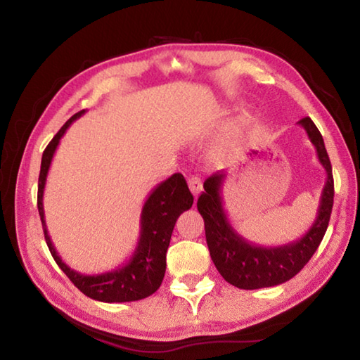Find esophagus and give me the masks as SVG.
<instances>
[{
	"label": "esophagus",
	"instance_id": "obj_1",
	"mask_svg": "<svg viewBox=\"0 0 360 360\" xmlns=\"http://www.w3.org/2000/svg\"><path fill=\"white\" fill-rule=\"evenodd\" d=\"M187 182H188V188H191V192L195 195V197H197V195L202 192V188H203L202 179H200L198 176H191Z\"/></svg>",
	"mask_w": 360,
	"mask_h": 360
}]
</instances>
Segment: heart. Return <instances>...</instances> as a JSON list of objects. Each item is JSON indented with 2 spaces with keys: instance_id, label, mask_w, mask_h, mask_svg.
<instances>
[{
  "instance_id": "heart-1",
  "label": "heart",
  "mask_w": 360,
  "mask_h": 360,
  "mask_svg": "<svg viewBox=\"0 0 360 360\" xmlns=\"http://www.w3.org/2000/svg\"><path fill=\"white\" fill-rule=\"evenodd\" d=\"M240 135H241V129L240 125L233 124L231 127H229L225 130L224 135L221 136V139L212 146L211 149V158L216 163H221L225 157H227L229 152L235 148V144L240 141Z\"/></svg>"
}]
</instances>
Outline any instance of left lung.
Masks as SVG:
<instances>
[{"instance_id": "left-lung-1", "label": "left lung", "mask_w": 360, "mask_h": 360, "mask_svg": "<svg viewBox=\"0 0 360 360\" xmlns=\"http://www.w3.org/2000/svg\"><path fill=\"white\" fill-rule=\"evenodd\" d=\"M318 152L326 169L318 216L302 238L284 246L264 248L249 243L229 222L222 205V187L227 172H217L205 181V192L198 197L197 208L205 221V235L211 259L225 281L240 289L252 290L283 284L294 278L313 257L324 238L333 206V176L324 139L309 117L298 120Z\"/></svg>"}]
</instances>
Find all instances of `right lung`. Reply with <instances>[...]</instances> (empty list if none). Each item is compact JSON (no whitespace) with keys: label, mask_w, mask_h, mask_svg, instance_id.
<instances>
[{"label":"right lung","mask_w":360,"mask_h":360,"mask_svg":"<svg viewBox=\"0 0 360 360\" xmlns=\"http://www.w3.org/2000/svg\"><path fill=\"white\" fill-rule=\"evenodd\" d=\"M85 109L76 112L66 124L58 130L52 141L47 144L42 154L41 172L38 181V211L44 230V238L51 251L53 260L62 268L63 273L70 278V281L76 288L90 298L106 303H122L141 300L154 294L160 288L167 270V251L172 240L174 224L182 212L191 210L193 203V195L187 187L184 176L174 173L167 181L158 184L149 193L144 202L141 211V221H139V240L135 252L127 262L115 270L100 273V275H82L72 270L60 259L56 248L52 245L51 236L47 233L44 221V187L49 168H51L53 154H56L60 139L68 130V127L76 119L81 117Z\"/></svg>","instance_id":"right-lung-1"}]
</instances>
